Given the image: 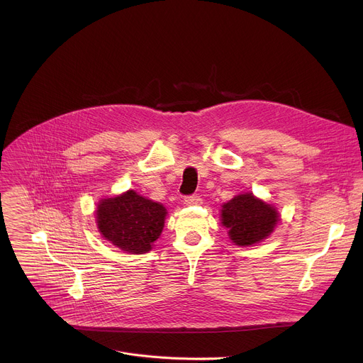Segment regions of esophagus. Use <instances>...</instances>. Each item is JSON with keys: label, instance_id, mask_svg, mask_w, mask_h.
<instances>
[{"label": "esophagus", "instance_id": "34e87169", "mask_svg": "<svg viewBox=\"0 0 363 363\" xmlns=\"http://www.w3.org/2000/svg\"><path fill=\"white\" fill-rule=\"evenodd\" d=\"M184 199H185L186 205H199V203H202V199L198 195H188Z\"/></svg>", "mask_w": 363, "mask_h": 363}]
</instances>
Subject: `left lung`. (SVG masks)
I'll use <instances>...</instances> for the list:
<instances>
[{"instance_id": "left-lung-1", "label": "left lung", "mask_w": 363, "mask_h": 363, "mask_svg": "<svg viewBox=\"0 0 363 363\" xmlns=\"http://www.w3.org/2000/svg\"><path fill=\"white\" fill-rule=\"evenodd\" d=\"M221 221L237 245H252L273 233L279 214L252 194H241L223 205Z\"/></svg>"}]
</instances>
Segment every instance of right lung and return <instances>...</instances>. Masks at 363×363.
Wrapping results in <instances>:
<instances>
[{
	"label": "right lung",
	"mask_w": 363,
	"mask_h": 363,
	"mask_svg": "<svg viewBox=\"0 0 363 363\" xmlns=\"http://www.w3.org/2000/svg\"><path fill=\"white\" fill-rule=\"evenodd\" d=\"M97 228L113 245L132 254H143L152 248L162 233L167 210L128 191L119 196L101 199L97 206Z\"/></svg>",
	"instance_id": "obj_1"
}]
</instances>
